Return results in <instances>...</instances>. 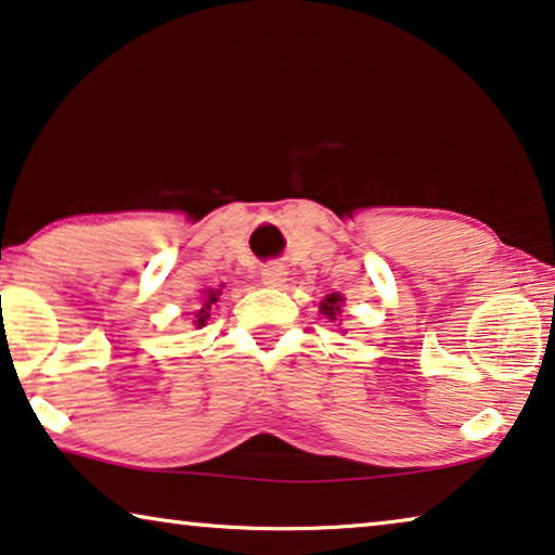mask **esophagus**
<instances>
[{
  "label": "esophagus",
  "instance_id": "1",
  "mask_svg": "<svg viewBox=\"0 0 555 555\" xmlns=\"http://www.w3.org/2000/svg\"><path fill=\"white\" fill-rule=\"evenodd\" d=\"M286 276L288 271L281 267V263H269V267L261 269V281L267 286H274V288H281L286 284Z\"/></svg>",
  "mask_w": 555,
  "mask_h": 555
}]
</instances>
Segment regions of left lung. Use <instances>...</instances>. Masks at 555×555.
I'll use <instances>...</instances> for the list:
<instances>
[{"mask_svg": "<svg viewBox=\"0 0 555 555\" xmlns=\"http://www.w3.org/2000/svg\"><path fill=\"white\" fill-rule=\"evenodd\" d=\"M319 309H321V313H324L326 319L338 321V317H341V313H344V296L341 294H328L326 299L319 304Z\"/></svg>", "mask_w": 555, "mask_h": 555, "instance_id": "left-lung-1", "label": "left lung"}]
</instances>
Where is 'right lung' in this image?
Wrapping results in <instances>:
<instances>
[{"mask_svg": "<svg viewBox=\"0 0 555 555\" xmlns=\"http://www.w3.org/2000/svg\"><path fill=\"white\" fill-rule=\"evenodd\" d=\"M219 296H221V288H206L204 299H202V306H198L196 313H194V324H196V328L206 326V321H209L211 304H217Z\"/></svg>", "mask_w": 555, "mask_h": 555, "instance_id": "1", "label": "right lung"}]
</instances>
